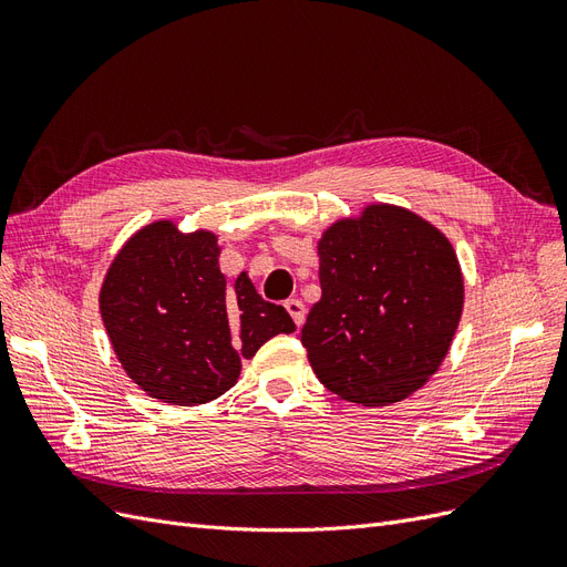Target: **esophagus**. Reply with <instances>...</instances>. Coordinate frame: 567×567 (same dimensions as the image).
Returning a JSON list of instances; mask_svg holds the SVG:
<instances>
[{
    "mask_svg": "<svg viewBox=\"0 0 567 567\" xmlns=\"http://www.w3.org/2000/svg\"><path fill=\"white\" fill-rule=\"evenodd\" d=\"M285 308H287V313L291 316V320L297 322V327H301L303 320H306V306H303V301L301 299H287Z\"/></svg>",
    "mask_w": 567,
    "mask_h": 567,
    "instance_id": "34e87169",
    "label": "esophagus"
}]
</instances>
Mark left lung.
Wrapping results in <instances>:
<instances>
[{
  "label": "left lung",
  "mask_w": 567,
  "mask_h": 567,
  "mask_svg": "<svg viewBox=\"0 0 567 567\" xmlns=\"http://www.w3.org/2000/svg\"><path fill=\"white\" fill-rule=\"evenodd\" d=\"M318 254L322 297L299 334L318 379L368 408L422 389L464 306L447 237L403 207L370 205L327 228Z\"/></svg>",
  "instance_id": "1"
}]
</instances>
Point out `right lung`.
<instances>
[{
    "instance_id": "right-lung-1",
    "label": "right lung",
    "mask_w": 567,
    "mask_h": 567,
    "mask_svg": "<svg viewBox=\"0 0 567 567\" xmlns=\"http://www.w3.org/2000/svg\"><path fill=\"white\" fill-rule=\"evenodd\" d=\"M214 233L184 235L157 221L122 247L101 287L103 324L122 368L162 403L193 408L224 395L243 360L297 330L245 272L226 287Z\"/></svg>"
}]
</instances>
